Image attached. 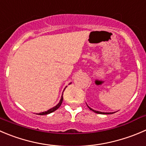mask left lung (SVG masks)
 Listing matches in <instances>:
<instances>
[{
  "label": "left lung",
  "instance_id": "left-lung-1",
  "mask_svg": "<svg viewBox=\"0 0 146 146\" xmlns=\"http://www.w3.org/2000/svg\"><path fill=\"white\" fill-rule=\"evenodd\" d=\"M89 108H90V110H91V111H93V112L96 113H98V114H112V113H102V112H99V111H94V110H93L92 108H90V107H88Z\"/></svg>",
  "mask_w": 146,
  "mask_h": 146
}]
</instances>
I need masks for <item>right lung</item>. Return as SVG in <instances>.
Returning <instances> with one entry per match:
<instances>
[{
	"label": "right lung",
	"mask_w": 146,
	"mask_h": 146,
	"mask_svg": "<svg viewBox=\"0 0 146 146\" xmlns=\"http://www.w3.org/2000/svg\"><path fill=\"white\" fill-rule=\"evenodd\" d=\"M63 95H62V96H61V98H60V102H59V103H58V104L57 106H55V107L49 109L48 111H46V112H42V113H39L38 115H47V114H49V113H53V111H56V110H57V109L58 108L60 107V106H61V104H62V102H63Z\"/></svg>",
	"instance_id": "1"
}]
</instances>
